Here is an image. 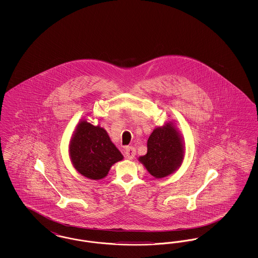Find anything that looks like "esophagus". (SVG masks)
Returning a JSON list of instances; mask_svg holds the SVG:
<instances>
[{"instance_id":"esophagus-1","label":"esophagus","mask_w":258,"mask_h":258,"mask_svg":"<svg viewBox=\"0 0 258 258\" xmlns=\"http://www.w3.org/2000/svg\"><path fill=\"white\" fill-rule=\"evenodd\" d=\"M135 154H136L135 148H125V150H124V156H125V158H126V159H128V160H133V159L135 157Z\"/></svg>"}]
</instances>
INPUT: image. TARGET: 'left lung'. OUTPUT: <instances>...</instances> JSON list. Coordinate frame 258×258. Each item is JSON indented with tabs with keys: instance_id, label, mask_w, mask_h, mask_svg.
Here are the masks:
<instances>
[{
	"instance_id": "1",
	"label": "left lung",
	"mask_w": 258,
	"mask_h": 258,
	"mask_svg": "<svg viewBox=\"0 0 258 258\" xmlns=\"http://www.w3.org/2000/svg\"><path fill=\"white\" fill-rule=\"evenodd\" d=\"M147 154L138 158L155 178H164L176 171L184 157L183 137L174 123L166 122L149 136Z\"/></svg>"
}]
</instances>
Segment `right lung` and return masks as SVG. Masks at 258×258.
I'll list each match as a JSON object with an SVG mask.
<instances>
[{"instance_id":"obj_1","label":"right lung","mask_w":258,"mask_h":258,"mask_svg":"<svg viewBox=\"0 0 258 258\" xmlns=\"http://www.w3.org/2000/svg\"><path fill=\"white\" fill-rule=\"evenodd\" d=\"M69 148L74 168L92 180L103 179L111 166L123 159L107 132L87 122L86 119L77 124Z\"/></svg>"}]
</instances>
